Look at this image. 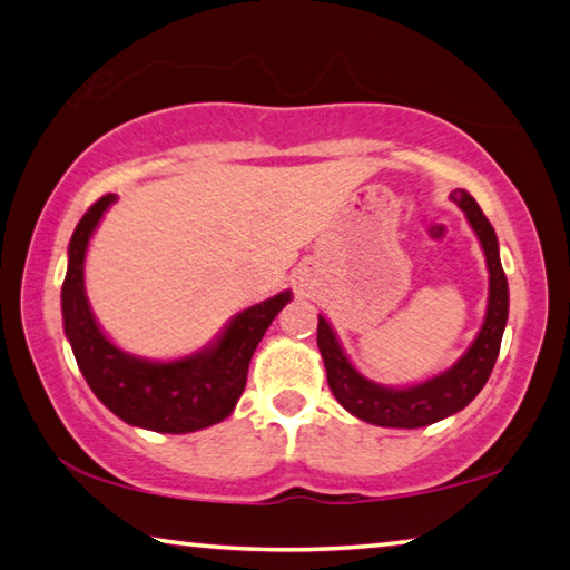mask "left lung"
<instances>
[{
    "label": "left lung",
    "mask_w": 570,
    "mask_h": 570,
    "mask_svg": "<svg viewBox=\"0 0 570 570\" xmlns=\"http://www.w3.org/2000/svg\"><path fill=\"white\" fill-rule=\"evenodd\" d=\"M452 204H458L462 214L468 216L472 230L480 238V246L485 250L488 274H490V292H488V312L482 322L475 342L450 370L440 372L438 377L428 382L412 384V387H384L372 380H366L346 360L340 340H336L330 322L320 316L316 326V344H320L322 360L326 366V382L330 390L346 412L370 424L380 428H424V424L440 422L450 414L460 412L462 407L478 397V392L485 387V382L493 372L500 342L508 324V278L503 266H500L498 254V236L490 220L482 214L478 200L468 190H452Z\"/></svg>",
    "instance_id": "1"
}]
</instances>
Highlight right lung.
I'll use <instances>...</instances> for the list:
<instances>
[{
	"label": "right lung",
	"instance_id": "right-lung-1",
	"mask_svg": "<svg viewBox=\"0 0 570 570\" xmlns=\"http://www.w3.org/2000/svg\"><path fill=\"white\" fill-rule=\"evenodd\" d=\"M115 198V193H108L95 200L77 224L67 248L62 320L77 366L95 397L132 428L170 435L210 428L234 412L246 387L250 356L268 324L292 302V292L244 308L214 344L183 360L150 362L122 352L102 334L85 296V254L92 230Z\"/></svg>",
	"mask_w": 570,
	"mask_h": 570
}]
</instances>
